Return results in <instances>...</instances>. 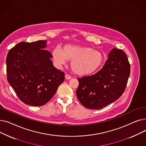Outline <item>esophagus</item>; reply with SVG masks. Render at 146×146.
<instances>
[{"label":"esophagus","mask_w":146,"mask_h":146,"mask_svg":"<svg viewBox=\"0 0 146 146\" xmlns=\"http://www.w3.org/2000/svg\"><path fill=\"white\" fill-rule=\"evenodd\" d=\"M65 78H66L67 80H69V79H71V76L68 75V74H66V75L65 76Z\"/></svg>","instance_id":"1"}]
</instances>
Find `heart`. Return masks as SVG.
Here are the masks:
<instances>
[{
    "mask_svg": "<svg viewBox=\"0 0 146 146\" xmlns=\"http://www.w3.org/2000/svg\"><path fill=\"white\" fill-rule=\"evenodd\" d=\"M56 64L60 67L66 64L68 60H72L71 68L73 72L80 76L89 75L96 72L102 64L104 57L99 51L92 48L74 44H66L63 51L59 47L52 52Z\"/></svg>",
    "mask_w": 146,
    "mask_h": 146,
    "instance_id": "b5f03b06",
    "label": "heart"
}]
</instances>
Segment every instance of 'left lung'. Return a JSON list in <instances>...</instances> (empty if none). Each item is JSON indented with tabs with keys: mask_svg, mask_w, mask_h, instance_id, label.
Instances as JSON below:
<instances>
[{
	"mask_svg": "<svg viewBox=\"0 0 146 146\" xmlns=\"http://www.w3.org/2000/svg\"><path fill=\"white\" fill-rule=\"evenodd\" d=\"M130 65L125 53L112 48L101 70L95 74L78 78L76 95L86 108L99 110L117 101L126 88Z\"/></svg>",
	"mask_w": 146,
	"mask_h": 146,
	"instance_id": "1",
	"label": "left lung"
}]
</instances>
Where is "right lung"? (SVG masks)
I'll return each instance as SVG.
<instances>
[{
	"label": "right lung",
	"instance_id": "add662e5",
	"mask_svg": "<svg viewBox=\"0 0 146 146\" xmlns=\"http://www.w3.org/2000/svg\"><path fill=\"white\" fill-rule=\"evenodd\" d=\"M47 43L19 42L6 57L7 81L20 100L29 105L47 104L64 80V72L53 66L51 54L44 50Z\"/></svg>",
	"mask_w": 146,
	"mask_h": 146
}]
</instances>
